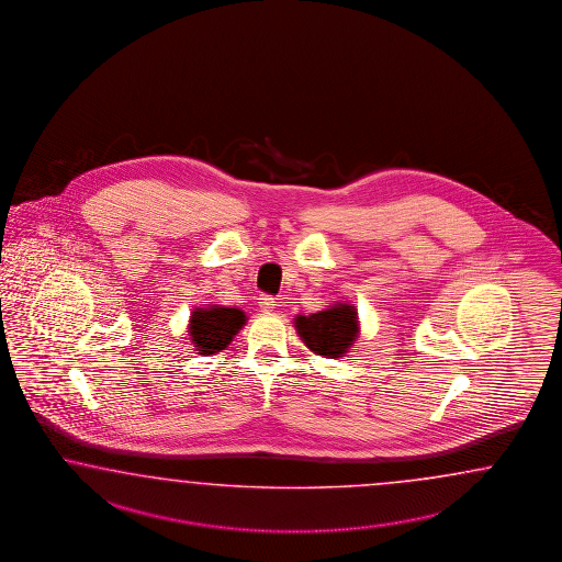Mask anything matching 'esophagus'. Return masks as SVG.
<instances>
[{
	"label": "esophagus",
	"mask_w": 562,
	"mask_h": 562,
	"mask_svg": "<svg viewBox=\"0 0 562 562\" xmlns=\"http://www.w3.org/2000/svg\"><path fill=\"white\" fill-rule=\"evenodd\" d=\"M259 306H261V311H273L276 308V299L273 296H270V294H263L261 299H259Z\"/></svg>",
	"instance_id": "esophagus-1"
}]
</instances>
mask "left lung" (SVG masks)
I'll use <instances>...</instances> for the list:
<instances>
[{
  "mask_svg": "<svg viewBox=\"0 0 562 562\" xmlns=\"http://www.w3.org/2000/svg\"><path fill=\"white\" fill-rule=\"evenodd\" d=\"M296 331L304 344L325 358H339L348 351L358 335L356 311L349 304H337L334 308L315 315L296 317Z\"/></svg>",
  "mask_w": 562,
  "mask_h": 562,
  "instance_id": "left-lung-1",
  "label": "left lung"
}]
</instances>
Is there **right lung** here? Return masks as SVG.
Here are the masks:
<instances>
[{"label": "right lung", "instance_id": "add662e5", "mask_svg": "<svg viewBox=\"0 0 562 562\" xmlns=\"http://www.w3.org/2000/svg\"><path fill=\"white\" fill-rule=\"evenodd\" d=\"M243 323L245 315L239 308H196L190 321V335L200 353H216L227 348L228 341L241 329Z\"/></svg>", "mask_w": 562, "mask_h": 562}]
</instances>
